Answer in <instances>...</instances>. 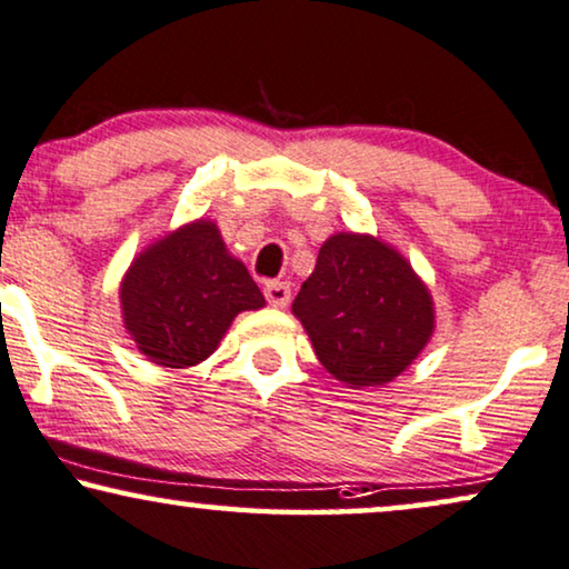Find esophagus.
<instances>
[{
	"mask_svg": "<svg viewBox=\"0 0 569 569\" xmlns=\"http://www.w3.org/2000/svg\"><path fill=\"white\" fill-rule=\"evenodd\" d=\"M266 299L270 307H276V309L288 307V301H291V286H288L286 281H270L266 286Z\"/></svg>",
	"mask_w": 569,
	"mask_h": 569,
	"instance_id": "esophagus-1",
	"label": "esophagus"
}]
</instances>
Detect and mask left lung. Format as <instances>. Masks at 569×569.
Wrapping results in <instances>:
<instances>
[{"mask_svg": "<svg viewBox=\"0 0 569 569\" xmlns=\"http://www.w3.org/2000/svg\"><path fill=\"white\" fill-rule=\"evenodd\" d=\"M291 311L319 363L350 389L395 381L436 330L433 296L410 260L358 231H338L319 247Z\"/></svg>", "mask_w": 569, "mask_h": 569, "instance_id": "8db88e82", "label": "left lung"}]
</instances>
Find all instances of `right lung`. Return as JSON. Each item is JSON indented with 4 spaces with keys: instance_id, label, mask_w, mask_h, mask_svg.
<instances>
[{
    "instance_id": "right-lung-1",
    "label": "right lung",
    "mask_w": 569,
    "mask_h": 569,
    "mask_svg": "<svg viewBox=\"0 0 569 569\" xmlns=\"http://www.w3.org/2000/svg\"><path fill=\"white\" fill-rule=\"evenodd\" d=\"M118 296L139 353L162 368L206 361L239 311L266 307V296L211 219L182 223L143 247Z\"/></svg>"
}]
</instances>
